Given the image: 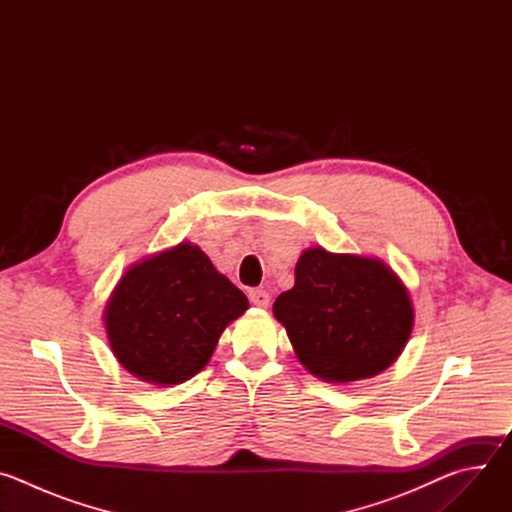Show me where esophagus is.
<instances>
[{
    "label": "esophagus",
    "mask_w": 512,
    "mask_h": 512,
    "mask_svg": "<svg viewBox=\"0 0 512 512\" xmlns=\"http://www.w3.org/2000/svg\"><path fill=\"white\" fill-rule=\"evenodd\" d=\"M249 300H251V304L257 306V308H267L269 302H271V296L267 294L265 289H251V291H249Z\"/></svg>",
    "instance_id": "1"
}]
</instances>
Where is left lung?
Instances as JSON below:
<instances>
[{
	"instance_id": "8db88e82",
	"label": "left lung",
	"mask_w": 512,
	"mask_h": 512,
	"mask_svg": "<svg viewBox=\"0 0 512 512\" xmlns=\"http://www.w3.org/2000/svg\"><path fill=\"white\" fill-rule=\"evenodd\" d=\"M304 367L330 383L371 379L403 352L413 308L401 279L381 261L308 249L296 283L273 304Z\"/></svg>"
}]
</instances>
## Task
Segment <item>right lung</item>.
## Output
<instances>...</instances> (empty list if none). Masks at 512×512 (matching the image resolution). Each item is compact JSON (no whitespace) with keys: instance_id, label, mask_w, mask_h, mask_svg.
<instances>
[{"instance_id":"add662e5","label":"right lung","mask_w":512,"mask_h":512,"mask_svg":"<svg viewBox=\"0 0 512 512\" xmlns=\"http://www.w3.org/2000/svg\"><path fill=\"white\" fill-rule=\"evenodd\" d=\"M247 296L190 243L133 265L107 304L109 344L123 367L154 385L194 377Z\"/></svg>"}]
</instances>
